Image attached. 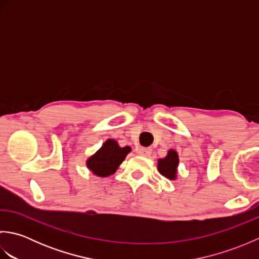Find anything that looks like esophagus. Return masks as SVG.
Instances as JSON below:
<instances>
[{
	"mask_svg": "<svg viewBox=\"0 0 259 259\" xmlns=\"http://www.w3.org/2000/svg\"><path fill=\"white\" fill-rule=\"evenodd\" d=\"M138 153H139L140 156L149 157L150 153H151V148H139Z\"/></svg>",
	"mask_w": 259,
	"mask_h": 259,
	"instance_id": "obj_1",
	"label": "esophagus"
}]
</instances>
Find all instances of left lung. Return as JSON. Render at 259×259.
<instances>
[{"label":"left lung","mask_w":259,"mask_h":259,"mask_svg":"<svg viewBox=\"0 0 259 259\" xmlns=\"http://www.w3.org/2000/svg\"><path fill=\"white\" fill-rule=\"evenodd\" d=\"M179 164V157L177 151L169 150L167 156L158 160V170L163 177L170 180L177 178V168Z\"/></svg>","instance_id":"8db88e82"}]
</instances>
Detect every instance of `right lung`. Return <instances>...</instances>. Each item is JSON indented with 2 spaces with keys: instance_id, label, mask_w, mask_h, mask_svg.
I'll use <instances>...</instances> for the list:
<instances>
[{
  "instance_id": "1",
  "label": "right lung",
  "mask_w": 259,
  "mask_h": 259,
  "mask_svg": "<svg viewBox=\"0 0 259 259\" xmlns=\"http://www.w3.org/2000/svg\"><path fill=\"white\" fill-rule=\"evenodd\" d=\"M131 151L130 147L121 148L113 139H108L95 155L87 160V167L98 177L113 175Z\"/></svg>"
}]
</instances>
